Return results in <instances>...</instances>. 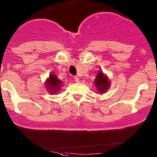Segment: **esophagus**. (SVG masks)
Instances as JSON below:
<instances>
[{"label":"esophagus","instance_id":"34e87169","mask_svg":"<svg viewBox=\"0 0 157 157\" xmlns=\"http://www.w3.org/2000/svg\"><path fill=\"white\" fill-rule=\"evenodd\" d=\"M74 80H75V82H77V83H79V82H80V79H79L78 77H74Z\"/></svg>","mask_w":157,"mask_h":157}]
</instances>
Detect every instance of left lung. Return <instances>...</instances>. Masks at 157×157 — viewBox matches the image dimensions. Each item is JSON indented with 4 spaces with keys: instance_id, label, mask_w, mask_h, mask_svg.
<instances>
[{
    "instance_id": "8db88e82",
    "label": "left lung",
    "mask_w": 157,
    "mask_h": 157,
    "mask_svg": "<svg viewBox=\"0 0 157 157\" xmlns=\"http://www.w3.org/2000/svg\"><path fill=\"white\" fill-rule=\"evenodd\" d=\"M94 84L98 91L100 94H104L109 88L110 81L108 77L103 74V72L99 71L94 80Z\"/></svg>"
}]
</instances>
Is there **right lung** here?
I'll use <instances>...</instances> for the list:
<instances>
[{
  "instance_id": "1",
  "label": "right lung",
  "mask_w": 157,
  "mask_h": 157,
  "mask_svg": "<svg viewBox=\"0 0 157 157\" xmlns=\"http://www.w3.org/2000/svg\"><path fill=\"white\" fill-rule=\"evenodd\" d=\"M63 81L59 80L56 76L52 73L49 75V77L45 82V87L48 91L51 94H56L60 90Z\"/></svg>"
}]
</instances>
